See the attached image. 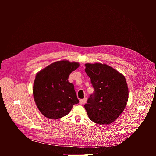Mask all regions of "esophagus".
<instances>
[{"label":"esophagus","mask_w":156,"mask_h":156,"mask_svg":"<svg viewBox=\"0 0 156 156\" xmlns=\"http://www.w3.org/2000/svg\"><path fill=\"white\" fill-rule=\"evenodd\" d=\"M86 101H87L86 98H84V99H81V100H80V104H81V105L84 104L86 102Z\"/></svg>","instance_id":"1"}]
</instances>
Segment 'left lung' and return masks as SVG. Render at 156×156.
I'll return each mask as SVG.
<instances>
[{"mask_svg":"<svg viewBox=\"0 0 156 156\" xmlns=\"http://www.w3.org/2000/svg\"><path fill=\"white\" fill-rule=\"evenodd\" d=\"M85 72L94 89L84 105L90 120L99 125L114 122L123 112L128 99L125 76L111 66L86 63Z\"/></svg>","mask_w":156,"mask_h":156,"instance_id":"1","label":"left lung"}]
</instances>
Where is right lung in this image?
<instances>
[{
	"mask_svg": "<svg viewBox=\"0 0 156 156\" xmlns=\"http://www.w3.org/2000/svg\"><path fill=\"white\" fill-rule=\"evenodd\" d=\"M78 62L57 61L36 74L33 96L41 114L50 119H60L79 102L74 85L69 81L72 72L79 67Z\"/></svg>",
	"mask_w": 156,
	"mask_h": 156,
	"instance_id": "1",
	"label": "right lung"
}]
</instances>
